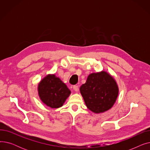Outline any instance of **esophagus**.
Instances as JSON below:
<instances>
[{"instance_id":"1","label":"esophagus","mask_w":150,"mask_h":150,"mask_svg":"<svg viewBox=\"0 0 150 150\" xmlns=\"http://www.w3.org/2000/svg\"><path fill=\"white\" fill-rule=\"evenodd\" d=\"M73 89H74V90L75 92H78V90H79V89H78V86H76V85H75V86H73Z\"/></svg>"}]
</instances>
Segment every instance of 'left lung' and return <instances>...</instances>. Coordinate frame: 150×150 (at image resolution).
I'll use <instances>...</instances> for the list:
<instances>
[{"label":"left lung","mask_w":150,"mask_h":150,"mask_svg":"<svg viewBox=\"0 0 150 150\" xmlns=\"http://www.w3.org/2000/svg\"><path fill=\"white\" fill-rule=\"evenodd\" d=\"M80 91L86 106L96 114L111 109L119 95V87L114 78L103 70L89 75Z\"/></svg>","instance_id":"1"}]
</instances>
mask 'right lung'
I'll return each mask as SVG.
<instances>
[{
    "label": "right lung",
    "instance_id": "1",
    "mask_svg": "<svg viewBox=\"0 0 150 150\" xmlns=\"http://www.w3.org/2000/svg\"><path fill=\"white\" fill-rule=\"evenodd\" d=\"M38 91L42 103L51 108L61 107L71 93L67 86L54 74L45 76L38 84Z\"/></svg>",
    "mask_w": 150,
    "mask_h": 150
}]
</instances>
